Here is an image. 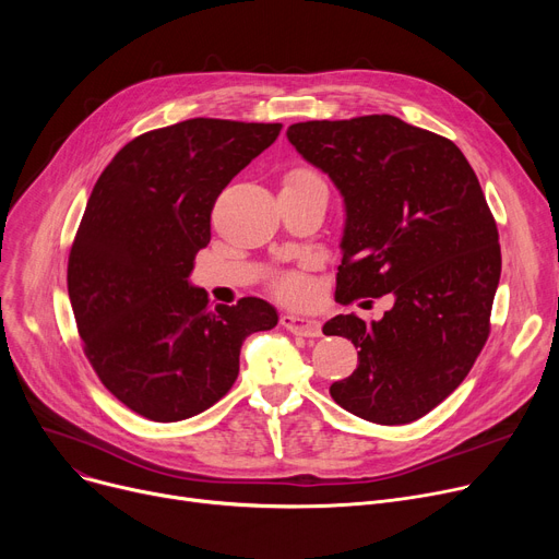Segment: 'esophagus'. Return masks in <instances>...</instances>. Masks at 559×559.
I'll return each mask as SVG.
<instances>
[{"mask_svg": "<svg viewBox=\"0 0 559 559\" xmlns=\"http://www.w3.org/2000/svg\"><path fill=\"white\" fill-rule=\"evenodd\" d=\"M281 324L289 333H295L299 337H317L321 333L319 321L308 314H297V312H283L281 314Z\"/></svg>", "mask_w": 559, "mask_h": 559, "instance_id": "esophagus-1", "label": "esophagus"}]
</instances>
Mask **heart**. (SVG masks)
<instances>
[{
	"mask_svg": "<svg viewBox=\"0 0 559 559\" xmlns=\"http://www.w3.org/2000/svg\"><path fill=\"white\" fill-rule=\"evenodd\" d=\"M308 179H319V176H317V174H312V171H308V169H297V171H292L285 181H308ZM276 287H278V292H281L283 297H287V299H295V301H301V299H306V297H308L310 283H308L304 276L292 274V276L281 278Z\"/></svg>",
	"mask_w": 559,
	"mask_h": 559,
	"instance_id": "1",
	"label": "heart"
}]
</instances>
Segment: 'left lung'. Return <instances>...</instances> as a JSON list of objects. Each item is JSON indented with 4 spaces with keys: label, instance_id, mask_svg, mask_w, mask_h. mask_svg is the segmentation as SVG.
Returning a JSON list of instances; mask_svg holds the SVG:
<instances>
[{
    "label": "left lung",
    "instance_id": "1",
    "mask_svg": "<svg viewBox=\"0 0 559 559\" xmlns=\"http://www.w3.org/2000/svg\"><path fill=\"white\" fill-rule=\"evenodd\" d=\"M287 140L344 199L335 299H394L378 321L350 312L324 324L360 348L331 396L373 424L417 421L462 383L489 335L501 247L478 176L451 140L394 115L299 122Z\"/></svg>",
    "mask_w": 559,
    "mask_h": 559
}]
</instances>
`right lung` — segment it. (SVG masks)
<instances>
[{"label":"right lung","instance_id":"right-lung-1","mask_svg":"<svg viewBox=\"0 0 559 559\" xmlns=\"http://www.w3.org/2000/svg\"><path fill=\"white\" fill-rule=\"evenodd\" d=\"M281 129L194 117L142 133L87 199L68 262L76 329L106 390L146 419L209 409L238 378L242 342L278 324L255 297L211 306L190 274L217 197Z\"/></svg>","mask_w":559,"mask_h":559}]
</instances>
